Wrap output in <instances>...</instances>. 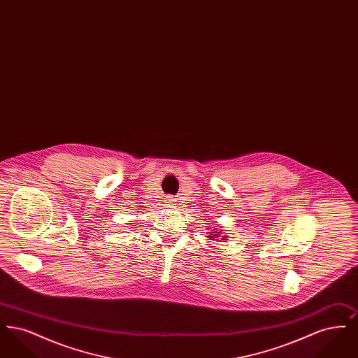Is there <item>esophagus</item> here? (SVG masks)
Returning <instances> with one entry per match:
<instances>
[{"mask_svg":"<svg viewBox=\"0 0 358 358\" xmlns=\"http://www.w3.org/2000/svg\"><path fill=\"white\" fill-rule=\"evenodd\" d=\"M165 204L169 205V206H174V205L177 204V200L174 197H171V196H168L165 199Z\"/></svg>","mask_w":358,"mask_h":358,"instance_id":"obj_1","label":"esophagus"}]
</instances>
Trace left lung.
Wrapping results in <instances>:
<instances>
[{"instance_id":"8db88e82","label":"left lung","mask_w":358,"mask_h":358,"mask_svg":"<svg viewBox=\"0 0 358 358\" xmlns=\"http://www.w3.org/2000/svg\"><path fill=\"white\" fill-rule=\"evenodd\" d=\"M206 238H209V240H213V241H216L219 238H222V240H228L227 236H222V229H220V228L210 229V232L208 234Z\"/></svg>"}]
</instances>
